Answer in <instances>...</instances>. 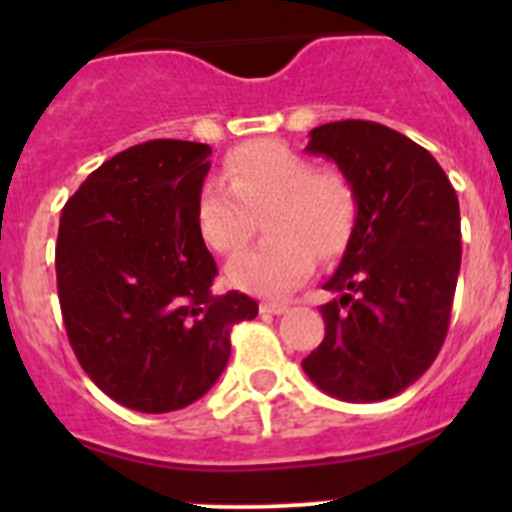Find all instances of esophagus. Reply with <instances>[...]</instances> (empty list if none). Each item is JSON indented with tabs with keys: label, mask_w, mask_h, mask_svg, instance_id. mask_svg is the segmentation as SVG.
<instances>
[{
	"label": "esophagus",
	"mask_w": 512,
	"mask_h": 512,
	"mask_svg": "<svg viewBox=\"0 0 512 512\" xmlns=\"http://www.w3.org/2000/svg\"><path fill=\"white\" fill-rule=\"evenodd\" d=\"M287 310L289 307L284 302H261V312H266V315H282Z\"/></svg>",
	"instance_id": "obj_1"
}]
</instances>
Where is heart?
I'll return each mask as SVG.
<instances>
[{
  "label": "heart",
  "instance_id": "obj_1",
  "mask_svg": "<svg viewBox=\"0 0 512 512\" xmlns=\"http://www.w3.org/2000/svg\"><path fill=\"white\" fill-rule=\"evenodd\" d=\"M225 182L202 184L194 205L197 228L217 253H235L253 233V215L264 217V243L235 256L225 277L264 297L295 292L315 269V256H336L351 241L359 197L343 171L315 169L305 153L251 140L225 156Z\"/></svg>",
  "mask_w": 512,
  "mask_h": 512
}]
</instances>
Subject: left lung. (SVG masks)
Wrapping results in <instances>:
<instances>
[{"mask_svg": "<svg viewBox=\"0 0 512 512\" xmlns=\"http://www.w3.org/2000/svg\"><path fill=\"white\" fill-rule=\"evenodd\" d=\"M307 153L336 161L359 217L320 307L325 338L305 361L320 390L346 402L400 395L433 364L449 330L461 266L459 200L436 158L369 120L310 130Z\"/></svg>", "mask_w": 512, "mask_h": 512, "instance_id": "left-lung-1", "label": "left lung"}]
</instances>
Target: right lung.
<instances>
[{"instance_id":"obj_1","label":"right lung","mask_w":512,"mask_h":512,"mask_svg":"<svg viewBox=\"0 0 512 512\" xmlns=\"http://www.w3.org/2000/svg\"><path fill=\"white\" fill-rule=\"evenodd\" d=\"M212 148L148 140L87 176L61 212L56 279L81 369L138 413L200 400L230 359V330L259 315L241 292L212 295L217 266L194 205Z\"/></svg>"}]
</instances>
